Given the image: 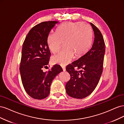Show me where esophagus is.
I'll return each instance as SVG.
<instances>
[{"label": "esophagus", "mask_w": 124, "mask_h": 124, "mask_svg": "<svg viewBox=\"0 0 124 124\" xmlns=\"http://www.w3.org/2000/svg\"><path fill=\"white\" fill-rule=\"evenodd\" d=\"M62 69L63 71H66V67H65V66H62Z\"/></svg>", "instance_id": "esophagus-1"}]
</instances>
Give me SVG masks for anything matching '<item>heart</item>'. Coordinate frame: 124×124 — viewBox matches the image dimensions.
<instances>
[{
  "label": "heart",
  "mask_w": 124,
  "mask_h": 124,
  "mask_svg": "<svg viewBox=\"0 0 124 124\" xmlns=\"http://www.w3.org/2000/svg\"><path fill=\"white\" fill-rule=\"evenodd\" d=\"M63 43L64 48L54 56L52 61L62 65L76 57L84 56L89 51L92 43V32L89 26L81 22H68L56 29L55 33H50L47 38V46L53 53L58 52Z\"/></svg>",
  "instance_id": "heart-1"
}]
</instances>
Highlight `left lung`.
Returning <instances> with one entry per match:
<instances>
[{
  "label": "left lung",
  "mask_w": 124,
  "mask_h": 124,
  "mask_svg": "<svg viewBox=\"0 0 124 124\" xmlns=\"http://www.w3.org/2000/svg\"><path fill=\"white\" fill-rule=\"evenodd\" d=\"M90 24L95 36L92 48L84 56L66 68L70 75V79L66 84V93L74 98L83 99L91 94L98 85L103 71L104 39L99 29L93 23Z\"/></svg>",
  "instance_id": "1"
}]
</instances>
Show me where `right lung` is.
Masks as SVG:
<instances>
[{
  "label": "right lung",
  "instance_id": "add662e5",
  "mask_svg": "<svg viewBox=\"0 0 124 124\" xmlns=\"http://www.w3.org/2000/svg\"><path fill=\"white\" fill-rule=\"evenodd\" d=\"M57 21L43 22L33 27L29 31L23 44L20 71L22 84L26 92L32 98L41 100L50 93L52 82L62 71V67L55 65L48 68L51 53L47 38Z\"/></svg>",
  "mask_w": 124,
  "mask_h": 124
}]
</instances>
